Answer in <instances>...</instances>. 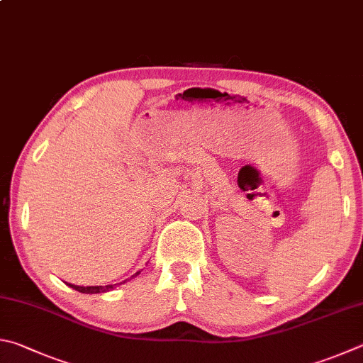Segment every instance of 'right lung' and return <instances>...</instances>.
<instances>
[{
  "mask_svg": "<svg viewBox=\"0 0 363 363\" xmlns=\"http://www.w3.org/2000/svg\"><path fill=\"white\" fill-rule=\"evenodd\" d=\"M140 274V272H136L133 276H131L130 279H133V278H136V276ZM125 282V281H123ZM67 284L69 286V287H72L74 289V291H77V292H82V294H100V292H109V291H113V289H116L118 284H108V286H87V287H84V286H74V284H69V282H67ZM122 284V282H121Z\"/></svg>",
  "mask_w": 363,
  "mask_h": 363,
  "instance_id": "add662e5",
  "label": "right lung"
}]
</instances>
